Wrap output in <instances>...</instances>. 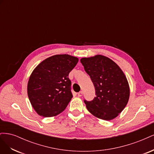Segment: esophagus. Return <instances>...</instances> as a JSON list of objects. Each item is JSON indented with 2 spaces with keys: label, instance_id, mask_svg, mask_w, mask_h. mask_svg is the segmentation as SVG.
<instances>
[{
  "label": "esophagus",
  "instance_id": "esophagus-1",
  "mask_svg": "<svg viewBox=\"0 0 154 154\" xmlns=\"http://www.w3.org/2000/svg\"><path fill=\"white\" fill-rule=\"evenodd\" d=\"M82 95H83V92H82V91H80V92H79L78 93V96L79 97H81Z\"/></svg>",
  "mask_w": 154,
  "mask_h": 154
}]
</instances>
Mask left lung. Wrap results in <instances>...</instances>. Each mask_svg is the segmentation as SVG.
Wrapping results in <instances>:
<instances>
[{
	"label": "left lung",
	"instance_id": "obj_1",
	"mask_svg": "<svg viewBox=\"0 0 154 154\" xmlns=\"http://www.w3.org/2000/svg\"><path fill=\"white\" fill-rule=\"evenodd\" d=\"M80 62L95 88L94 98L84 100L87 110L103 120L117 117L127 105L130 96L129 85L123 72L104 56L83 58Z\"/></svg>",
	"mask_w": 154,
	"mask_h": 154
}]
</instances>
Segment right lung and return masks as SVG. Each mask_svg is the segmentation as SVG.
I'll use <instances>...</instances> for the list:
<instances>
[{"label":"right lung","mask_w":154,"mask_h":154,"mask_svg":"<svg viewBox=\"0 0 154 154\" xmlns=\"http://www.w3.org/2000/svg\"><path fill=\"white\" fill-rule=\"evenodd\" d=\"M78 58L58 54L42 62L29 77L27 94L35 111L44 117H52L63 112L72 97L69 74Z\"/></svg>","instance_id":"add662e5"}]
</instances>
